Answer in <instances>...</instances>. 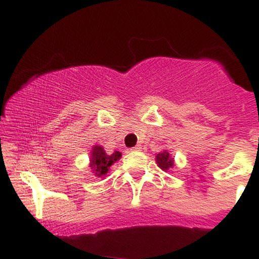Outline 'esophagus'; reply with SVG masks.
<instances>
[{"mask_svg": "<svg viewBox=\"0 0 259 259\" xmlns=\"http://www.w3.org/2000/svg\"><path fill=\"white\" fill-rule=\"evenodd\" d=\"M141 146H140V145H138V146H135V147H133V148H130V151H132V152H133V151H141Z\"/></svg>", "mask_w": 259, "mask_h": 259, "instance_id": "obj_1", "label": "esophagus"}]
</instances>
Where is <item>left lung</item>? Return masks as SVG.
I'll return each mask as SVG.
<instances>
[{"mask_svg": "<svg viewBox=\"0 0 259 259\" xmlns=\"http://www.w3.org/2000/svg\"><path fill=\"white\" fill-rule=\"evenodd\" d=\"M156 163L163 171H167L170 168L175 167V160L173 156L167 150H163L162 152L156 154Z\"/></svg>", "mask_w": 259, "mask_h": 259, "instance_id": "obj_1", "label": "left lung"}]
</instances>
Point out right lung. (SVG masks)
<instances>
[{
    "label": "right lung",
    "instance_id": "1",
    "mask_svg": "<svg viewBox=\"0 0 259 259\" xmlns=\"http://www.w3.org/2000/svg\"><path fill=\"white\" fill-rule=\"evenodd\" d=\"M121 158V153L119 151H114V152L108 154L101 145H94L91 148L90 153V167L91 171L95 174V177L105 179L108 174L109 168L118 162Z\"/></svg>",
    "mask_w": 259,
    "mask_h": 259
}]
</instances>
